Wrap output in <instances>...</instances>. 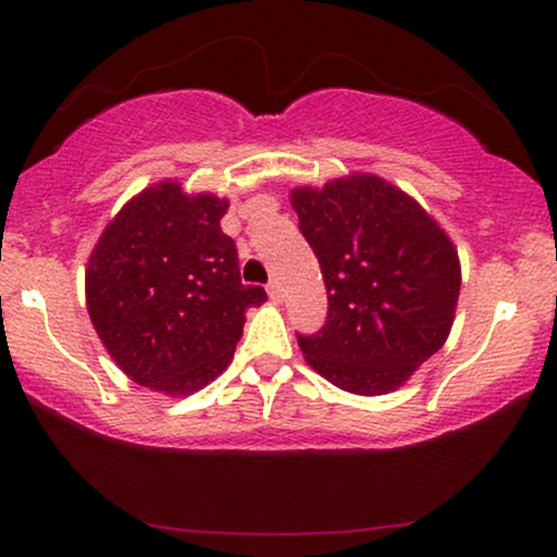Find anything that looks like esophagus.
<instances>
[{
    "label": "esophagus",
    "mask_w": 557,
    "mask_h": 557,
    "mask_svg": "<svg viewBox=\"0 0 557 557\" xmlns=\"http://www.w3.org/2000/svg\"><path fill=\"white\" fill-rule=\"evenodd\" d=\"M269 296H271L273 301H281V299H284V288H281L278 281H271V284H269Z\"/></svg>",
    "instance_id": "34e87169"
}]
</instances>
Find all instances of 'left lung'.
<instances>
[{"label":"left lung","instance_id":"1","mask_svg":"<svg viewBox=\"0 0 557 557\" xmlns=\"http://www.w3.org/2000/svg\"><path fill=\"white\" fill-rule=\"evenodd\" d=\"M326 286V322L299 337L309 368L342 391L385 395L451 332L461 263L444 227L377 174L292 189Z\"/></svg>","mask_w":557,"mask_h":557}]
</instances>
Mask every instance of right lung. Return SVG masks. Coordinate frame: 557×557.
<instances>
[{
    "instance_id": "right-lung-1",
    "label": "right lung",
    "mask_w": 557,
    "mask_h": 557,
    "mask_svg": "<svg viewBox=\"0 0 557 557\" xmlns=\"http://www.w3.org/2000/svg\"><path fill=\"white\" fill-rule=\"evenodd\" d=\"M227 200L187 195L162 180L134 195L103 227L86 269V307L103 347L134 383L193 395L233 360L246 309L238 250L220 231Z\"/></svg>"
}]
</instances>
